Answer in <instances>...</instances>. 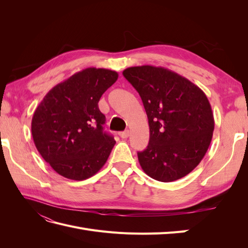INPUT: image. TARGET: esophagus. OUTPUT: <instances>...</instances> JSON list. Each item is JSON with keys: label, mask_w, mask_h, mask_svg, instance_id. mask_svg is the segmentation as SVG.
Listing matches in <instances>:
<instances>
[{"label": "esophagus", "mask_w": 248, "mask_h": 248, "mask_svg": "<svg viewBox=\"0 0 248 248\" xmlns=\"http://www.w3.org/2000/svg\"><path fill=\"white\" fill-rule=\"evenodd\" d=\"M119 136H120V138H122V139H127V138L129 137V131L128 130H125V131L119 132Z\"/></svg>", "instance_id": "esophagus-1"}]
</instances>
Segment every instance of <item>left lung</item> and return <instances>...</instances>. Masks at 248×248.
<instances>
[{"mask_svg":"<svg viewBox=\"0 0 248 248\" xmlns=\"http://www.w3.org/2000/svg\"><path fill=\"white\" fill-rule=\"evenodd\" d=\"M123 76L139 92L148 117L149 144L138 152L142 170L160 182L188 175L204 158L213 136L206 94L164 67H129Z\"/></svg>","mask_w":248,"mask_h":248,"instance_id":"left-lung-1","label":"left lung"}]
</instances>
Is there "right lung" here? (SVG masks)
<instances>
[{
    "instance_id": "add662e5",
    "label": "right lung",
    "mask_w": 248,
    "mask_h": 248,
    "mask_svg": "<svg viewBox=\"0 0 248 248\" xmlns=\"http://www.w3.org/2000/svg\"><path fill=\"white\" fill-rule=\"evenodd\" d=\"M118 72L90 67L60 82L44 96L32 118L34 144L59 175L81 181L104 166L116 141L103 132L102 94Z\"/></svg>"
}]
</instances>
